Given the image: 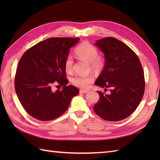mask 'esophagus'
<instances>
[{
    "mask_svg": "<svg viewBox=\"0 0 160 160\" xmlns=\"http://www.w3.org/2000/svg\"><path fill=\"white\" fill-rule=\"evenodd\" d=\"M88 92H89V91H87V90H80V93H87Z\"/></svg>",
    "mask_w": 160,
    "mask_h": 160,
    "instance_id": "obj_1",
    "label": "esophagus"
}]
</instances>
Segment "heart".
Returning <instances> with one entry per match:
<instances>
[{"instance_id":"1","label":"heart","mask_w":160,"mask_h":160,"mask_svg":"<svg viewBox=\"0 0 160 160\" xmlns=\"http://www.w3.org/2000/svg\"><path fill=\"white\" fill-rule=\"evenodd\" d=\"M76 53L79 58L89 63L93 69H100L104 65L103 59L98 56L97 49L89 42H83L78 45L76 49ZM73 63L72 56H68L64 62V67L67 72L72 70ZM93 80V78L91 76H77L73 78L72 82L78 87L87 89Z\"/></svg>"}]
</instances>
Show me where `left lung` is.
<instances>
[{"mask_svg":"<svg viewBox=\"0 0 160 160\" xmlns=\"http://www.w3.org/2000/svg\"><path fill=\"white\" fill-rule=\"evenodd\" d=\"M94 45L104 56L103 70L95 84L111 89L108 94L98 91L100 98L93 110L105 120H122L133 113L143 97L145 82L140 61L130 47L115 38L107 37Z\"/></svg>","mask_w":160,"mask_h":160,"instance_id":"1","label":"left lung"}]
</instances>
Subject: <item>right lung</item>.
<instances>
[{
    "label": "right lung",
    "instance_id": "add662e5",
    "mask_svg": "<svg viewBox=\"0 0 160 160\" xmlns=\"http://www.w3.org/2000/svg\"><path fill=\"white\" fill-rule=\"evenodd\" d=\"M80 38H51L37 43L20 58L15 89L27 113L41 121L53 120L65 112L78 88L67 85L64 62L69 50ZM54 83L63 86L53 92Z\"/></svg>",
    "mask_w": 160,
    "mask_h": 160
}]
</instances>
